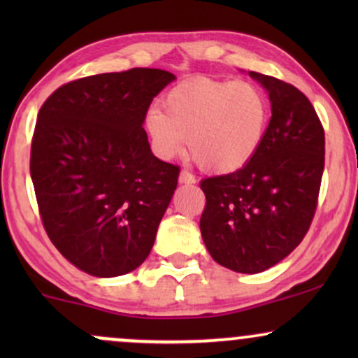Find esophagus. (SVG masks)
<instances>
[{"label": "esophagus", "instance_id": "34e87169", "mask_svg": "<svg viewBox=\"0 0 358 358\" xmlns=\"http://www.w3.org/2000/svg\"><path fill=\"white\" fill-rule=\"evenodd\" d=\"M178 180H180V183H195V176H193L190 171H187V170L180 171Z\"/></svg>", "mask_w": 358, "mask_h": 358}]
</instances>
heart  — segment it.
I'll return each instance as SVG.
<instances>
[{"label":"heart","instance_id":"obj_1","mask_svg":"<svg viewBox=\"0 0 358 358\" xmlns=\"http://www.w3.org/2000/svg\"><path fill=\"white\" fill-rule=\"evenodd\" d=\"M269 104L250 82L193 79L168 90L163 110H148L145 126L162 158L183 150L200 170L232 173L245 166L264 139Z\"/></svg>","mask_w":358,"mask_h":358}]
</instances>
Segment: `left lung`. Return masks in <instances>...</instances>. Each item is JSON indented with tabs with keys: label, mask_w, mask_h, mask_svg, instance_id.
<instances>
[{
	"label": "left lung",
	"mask_w": 358,
	"mask_h": 358,
	"mask_svg": "<svg viewBox=\"0 0 358 358\" xmlns=\"http://www.w3.org/2000/svg\"><path fill=\"white\" fill-rule=\"evenodd\" d=\"M269 94L271 116L261 146L241 170L200 182V231L213 261L242 274L273 268L310 229L324 168V131L294 85L249 72Z\"/></svg>",
	"instance_id": "8db88e82"
}]
</instances>
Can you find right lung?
Wrapping results in <instances>:
<instances>
[{"mask_svg":"<svg viewBox=\"0 0 358 358\" xmlns=\"http://www.w3.org/2000/svg\"><path fill=\"white\" fill-rule=\"evenodd\" d=\"M171 72L131 69L64 84L43 102L30 175L43 227L90 276L141 266L171 202L180 168L151 153L148 108Z\"/></svg>","mask_w":358,"mask_h":358,"instance_id":"1","label":"right lung"}]
</instances>
